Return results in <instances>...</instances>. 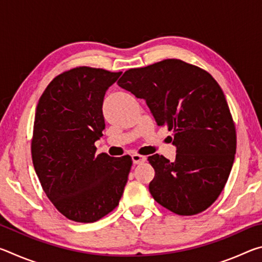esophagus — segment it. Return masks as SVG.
Here are the masks:
<instances>
[{
  "mask_svg": "<svg viewBox=\"0 0 262 262\" xmlns=\"http://www.w3.org/2000/svg\"><path fill=\"white\" fill-rule=\"evenodd\" d=\"M132 159H133V163H134V164H141V163L147 161V157L142 156V155H139V154H133Z\"/></svg>",
  "mask_w": 262,
  "mask_h": 262,
  "instance_id": "34e87169",
  "label": "esophagus"
}]
</instances>
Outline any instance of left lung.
Segmentation results:
<instances>
[{"mask_svg":"<svg viewBox=\"0 0 262 262\" xmlns=\"http://www.w3.org/2000/svg\"><path fill=\"white\" fill-rule=\"evenodd\" d=\"M118 85L143 98L158 126L173 132L176 161L155 154L149 190L177 215L205 211L227 184L237 148L236 127L219 83L198 66L166 59L126 70Z\"/></svg>","mask_w":262,"mask_h":262,"instance_id":"obj_1","label":"left lung"}]
</instances>
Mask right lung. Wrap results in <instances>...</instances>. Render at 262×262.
Instances as JSON below:
<instances>
[{
    "label": "right lung",
    "mask_w": 262,
    "mask_h": 262,
    "mask_svg": "<svg viewBox=\"0 0 262 262\" xmlns=\"http://www.w3.org/2000/svg\"><path fill=\"white\" fill-rule=\"evenodd\" d=\"M121 72L76 67L48 84L35 110L31 142L33 166L43 192L68 220L92 223L117 208L132 157L96 155L103 136V100Z\"/></svg>",
    "instance_id": "1"
}]
</instances>
